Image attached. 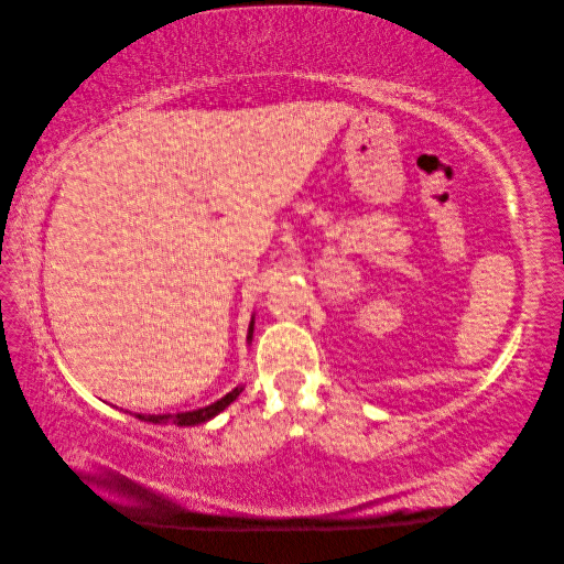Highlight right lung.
<instances>
[{
    "instance_id": "add662e5",
    "label": "right lung",
    "mask_w": 564,
    "mask_h": 564,
    "mask_svg": "<svg viewBox=\"0 0 564 564\" xmlns=\"http://www.w3.org/2000/svg\"><path fill=\"white\" fill-rule=\"evenodd\" d=\"M251 334H253V317H251V324H249V336L247 340H251ZM242 392V386H237L235 390H230L228 395H224L220 400H216L214 404L209 406H202V409H193V412H178V414H133L135 419L141 421H148V423H174V425H199L204 421L214 419L216 414L224 412V409L237 400V395Z\"/></svg>"
}]
</instances>
